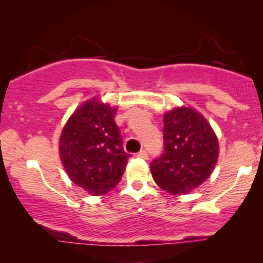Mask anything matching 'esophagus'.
<instances>
[{
	"label": "esophagus",
	"mask_w": 263,
	"mask_h": 263,
	"mask_svg": "<svg viewBox=\"0 0 263 263\" xmlns=\"http://www.w3.org/2000/svg\"><path fill=\"white\" fill-rule=\"evenodd\" d=\"M137 157H140V158H143V159H147L148 158V153H147L146 149H141L140 152L137 153Z\"/></svg>",
	"instance_id": "1"
}]
</instances>
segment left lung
I'll return each instance as SVG.
<instances>
[{"mask_svg":"<svg viewBox=\"0 0 263 263\" xmlns=\"http://www.w3.org/2000/svg\"><path fill=\"white\" fill-rule=\"evenodd\" d=\"M163 153L151 163V173L171 194H186L208 179L219 157L218 138L200 114L177 107L163 117Z\"/></svg>","mask_w":263,"mask_h":263,"instance_id":"8db88e82","label":"left lung"}]
</instances>
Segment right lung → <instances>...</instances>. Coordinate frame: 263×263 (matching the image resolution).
<instances>
[{
	"label": "right lung",
	"mask_w": 263,
	"mask_h": 263,
	"mask_svg": "<svg viewBox=\"0 0 263 263\" xmlns=\"http://www.w3.org/2000/svg\"><path fill=\"white\" fill-rule=\"evenodd\" d=\"M115 114L116 108L92 99L75 111L60 136V158L66 173L92 195L114 189L131 157L123 149Z\"/></svg>",
	"instance_id": "1"
}]
</instances>
